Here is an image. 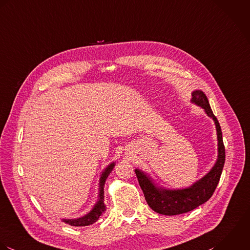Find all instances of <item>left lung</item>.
<instances>
[{
  "instance_id": "1",
  "label": "left lung",
  "mask_w": 250,
  "mask_h": 250,
  "mask_svg": "<svg viewBox=\"0 0 250 250\" xmlns=\"http://www.w3.org/2000/svg\"><path fill=\"white\" fill-rule=\"evenodd\" d=\"M191 95V103L203 108L207 116L214 122L217 135V158L211 169L204 177L188 188L179 189L162 188L154 182L148 173L138 168L135 169L140 188L148 205L152 210L164 215H177L190 211L209 199L220 180L225 162V148L221 128L210 109L208 100L201 90L193 91Z\"/></svg>"
}]
</instances>
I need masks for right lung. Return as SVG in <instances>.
Listing matches in <instances>:
<instances>
[{"instance_id": "1", "label": "right lung", "mask_w": 250, "mask_h": 250, "mask_svg": "<svg viewBox=\"0 0 250 250\" xmlns=\"http://www.w3.org/2000/svg\"><path fill=\"white\" fill-rule=\"evenodd\" d=\"M115 165H116V161H113L102 171L100 175V184H99V199L94 205L93 208L83 216H80L77 218H62V221L71 226H77V227L88 226L97 222L100 215L106 210V206L104 204V185H105L106 179L112 172Z\"/></svg>"}]
</instances>
